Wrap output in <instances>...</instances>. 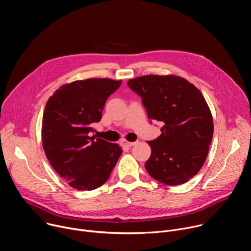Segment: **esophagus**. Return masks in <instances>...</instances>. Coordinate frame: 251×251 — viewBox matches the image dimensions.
I'll return each mask as SVG.
<instances>
[{
  "label": "esophagus",
  "mask_w": 251,
  "mask_h": 251,
  "mask_svg": "<svg viewBox=\"0 0 251 251\" xmlns=\"http://www.w3.org/2000/svg\"><path fill=\"white\" fill-rule=\"evenodd\" d=\"M136 143H137V142H128V141H126V140H122V141H121V145H122L123 147L129 148V147L134 146V145L136 144Z\"/></svg>",
  "instance_id": "1"
}]
</instances>
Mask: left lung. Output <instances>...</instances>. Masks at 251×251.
Instances as JSON below:
<instances>
[{"label":"left lung","mask_w":251,"mask_h":251,"mask_svg":"<svg viewBox=\"0 0 251 251\" xmlns=\"http://www.w3.org/2000/svg\"><path fill=\"white\" fill-rule=\"evenodd\" d=\"M142 97L148 118L161 121V135L148 141L149 175L168 186L188 182L205 162L213 135L212 116L201 91L176 75H144L127 82Z\"/></svg>","instance_id":"8db88e82"}]
</instances>
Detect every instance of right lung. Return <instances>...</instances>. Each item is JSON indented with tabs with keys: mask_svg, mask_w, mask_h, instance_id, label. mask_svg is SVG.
<instances>
[{
	"mask_svg": "<svg viewBox=\"0 0 251 251\" xmlns=\"http://www.w3.org/2000/svg\"><path fill=\"white\" fill-rule=\"evenodd\" d=\"M121 80L89 78L60 86L47 102L42 140L48 160L70 186L91 191L108 180L122 149L91 136L105 102Z\"/></svg>",
	"mask_w": 251,
	"mask_h": 251,
	"instance_id": "obj_1",
	"label": "right lung"
}]
</instances>
